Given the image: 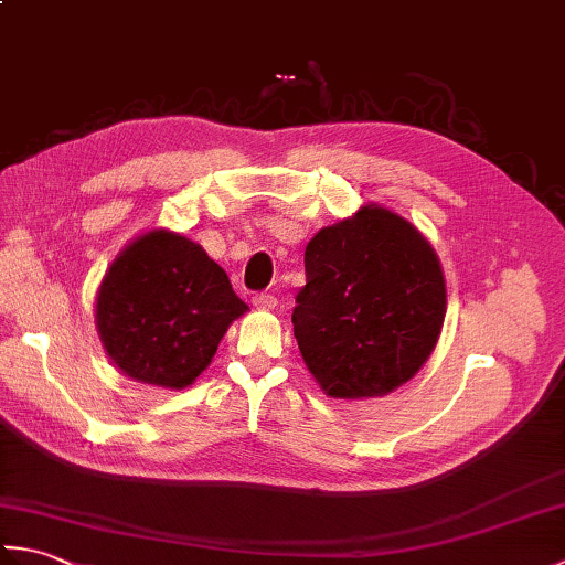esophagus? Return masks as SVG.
Returning <instances> with one entry per match:
<instances>
[{
  "label": "esophagus",
  "instance_id": "34e87169",
  "mask_svg": "<svg viewBox=\"0 0 565 565\" xmlns=\"http://www.w3.org/2000/svg\"><path fill=\"white\" fill-rule=\"evenodd\" d=\"M252 306L259 308V310H274L276 308V296L271 294H257L252 298Z\"/></svg>",
  "mask_w": 565,
  "mask_h": 565
}]
</instances>
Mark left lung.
Here are the masks:
<instances>
[{"instance_id": "8db88e82", "label": "left lung", "mask_w": 565, "mask_h": 565, "mask_svg": "<svg viewBox=\"0 0 565 565\" xmlns=\"http://www.w3.org/2000/svg\"><path fill=\"white\" fill-rule=\"evenodd\" d=\"M294 338L322 393L381 398L435 352L447 281L435 247L395 211L364 203L310 237Z\"/></svg>"}]
</instances>
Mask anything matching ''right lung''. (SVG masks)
I'll use <instances>...</instances> for the list:
<instances>
[{
    "mask_svg": "<svg viewBox=\"0 0 565 565\" xmlns=\"http://www.w3.org/2000/svg\"><path fill=\"white\" fill-rule=\"evenodd\" d=\"M247 310L206 249L182 233L152 227L130 239L106 269L94 322L106 356L124 376L182 391Z\"/></svg>",
    "mask_w": 565,
    "mask_h": 565,
    "instance_id": "1",
    "label": "right lung"
}]
</instances>
